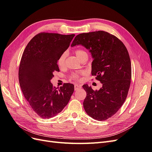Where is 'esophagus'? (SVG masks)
Returning a JSON list of instances; mask_svg holds the SVG:
<instances>
[{
  "mask_svg": "<svg viewBox=\"0 0 152 152\" xmlns=\"http://www.w3.org/2000/svg\"><path fill=\"white\" fill-rule=\"evenodd\" d=\"M81 88V85H77V84H76L75 85V91H77V89Z\"/></svg>",
  "mask_w": 152,
  "mask_h": 152,
  "instance_id": "esophagus-1",
  "label": "esophagus"
}]
</instances>
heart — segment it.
Returning a JSON list of instances; mask_svg holds the SVG:
<instances>
[{
	"mask_svg": "<svg viewBox=\"0 0 152 152\" xmlns=\"http://www.w3.org/2000/svg\"><path fill=\"white\" fill-rule=\"evenodd\" d=\"M75 54L76 57L78 58V60H80V58L83 56L84 55H87V53L85 51L83 50H81V49H77L75 50ZM67 57V53L64 52L62 53L61 55L60 56L59 58H58V64L60 67H62L64 65L65 63V58ZM80 73H75V74H73L72 75V77L74 80H80Z\"/></svg>",
	"mask_w": 152,
	"mask_h": 152,
	"instance_id": "obj_1",
	"label": "heart"
}]
</instances>
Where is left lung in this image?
I'll return each instance as SVG.
<instances>
[{
  "label": "left lung",
  "mask_w": 152,
  "mask_h": 152,
  "mask_svg": "<svg viewBox=\"0 0 152 152\" xmlns=\"http://www.w3.org/2000/svg\"><path fill=\"white\" fill-rule=\"evenodd\" d=\"M79 45L91 54L92 75L103 84L99 91L83 85L87 92L84 109L93 119L106 120L118 111L127 97L132 77L129 54L121 41L103 31L78 34L71 47Z\"/></svg>",
  "instance_id": "8db88e82"
}]
</instances>
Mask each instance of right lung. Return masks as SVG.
Here are the masks:
<instances>
[{
	"instance_id": "1",
	"label": "right lung",
	"mask_w": 152,
	"mask_h": 152,
	"mask_svg": "<svg viewBox=\"0 0 152 152\" xmlns=\"http://www.w3.org/2000/svg\"><path fill=\"white\" fill-rule=\"evenodd\" d=\"M75 34L41 33L27 45L18 70L19 83L31 108L41 118L56 115L68 104L75 86L65 83L57 90L50 83L60 71L58 60L69 47Z\"/></svg>"
}]
</instances>
